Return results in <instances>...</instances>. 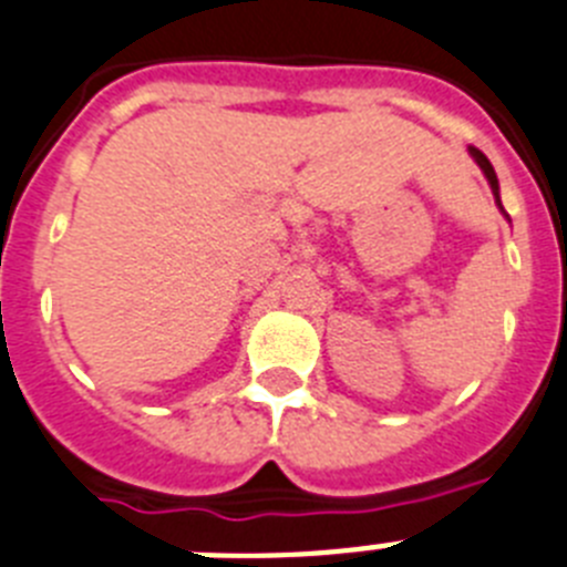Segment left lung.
Listing matches in <instances>:
<instances>
[{
	"instance_id": "8db88e82",
	"label": "left lung",
	"mask_w": 567,
	"mask_h": 567,
	"mask_svg": "<svg viewBox=\"0 0 567 567\" xmlns=\"http://www.w3.org/2000/svg\"><path fill=\"white\" fill-rule=\"evenodd\" d=\"M471 155H474V158H477L480 169H483V173H485V178H488L491 189H494V195H497V202H499V184H497V173H494V167H491V162H488V158H485L483 153H480L477 147H471Z\"/></svg>"
}]
</instances>
